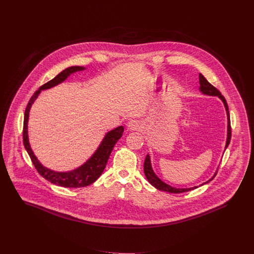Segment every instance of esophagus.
Instances as JSON below:
<instances>
[{
	"mask_svg": "<svg viewBox=\"0 0 254 254\" xmlns=\"http://www.w3.org/2000/svg\"><path fill=\"white\" fill-rule=\"evenodd\" d=\"M127 129L130 130V131H135V130H138L140 129L141 127V124L139 121H136V120H132V121H129L127 125Z\"/></svg>",
	"mask_w": 254,
	"mask_h": 254,
	"instance_id": "34e87169",
	"label": "esophagus"
}]
</instances>
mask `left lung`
Returning <instances> with one entry per match:
<instances>
[{"instance_id":"1","label":"left lung","mask_w":254,"mask_h":254,"mask_svg":"<svg viewBox=\"0 0 254 254\" xmlns=\"http://www.w3.org/2000/svg\"><path fill=\"white\" fill-rule=\"evenodd\" d=\"M199 91L204 94V95H208V96H216V97H219L222 102L224 103V107H225V110H226V115H227V138H226V143H225V149L228 147L229 143H230V139H231V126H230V116H229V111H228V105L227 103L224 99V96L221 94V92L219 90L217 89L216 87H214L211 83H209L207 81V79L201 75L199 74ZM144 173H145V176L147 179L149 180V183L155 187L157 190H160V191H164V192H168V193H174V194H179V193H184V192H188V191H191L193 189L197 188V186H194L192 188H175V187H172L170 186L169 184L163 182L161 179H159L153 172L152 168H151V163H150V157H149V154H147L146 156V159H145V163H144ZM217 175V172L216 174L209 179L208 181L200 184L199 186H202L206 183H208L209 181H211L212 179L215 178V176Z\"/></svg>"}]
</instances>
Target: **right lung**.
Listing matches in <instances>:
<instances>
[{"instance_id":"add662e5","label":"right lung","mask_w":254,"mask_h":254,"mask_svg":"<svg viewBox=\"0 0 254 254\" xmlns=\"http://www.w3.org/2000/svg\"><path fill=\"white\" fill-rule=\"evenodd\" d=\"M83 70H85V68L81 66L69 67L63 70L52 80L43 84L30 98V102L27 105V108L25 111V117H24V127H23L24 146H25V149H27L35 169L37 170L39 175L42 176L48 181L66 188L85 187L99 179L105 170L112 149L124 132L123 126H120L118 127L112 129L111 131L107 132L105 134V138L103 139L101 145L99 146V148L94 152V154L90 157L89 159L84 164L78 167L77 169L70 172H56V171L50 170L41 164L37 159V157L34 155L32 149L30 148L29 135H28V122H29V113H30L31 105L34 103V101L36 100V98L38 97V95L42 90L50 89L60 84L62 81H64L71 74L83 71Z\"/></svg>"}]
</instances>
